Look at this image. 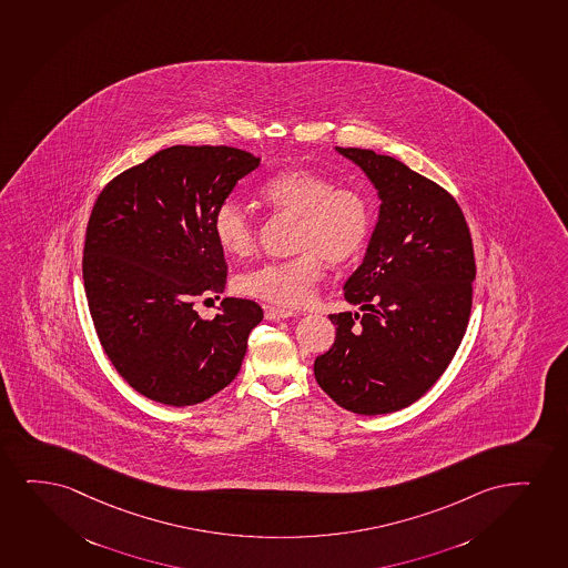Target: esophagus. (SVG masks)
<instances>
[{"label": "esophagus", "instance_id": "34e87169", "mask_svg": "<svg viewBox=\"0 0 568 568\" xmlns=\"http://www.w3.org/2000/svg\"><path fill=\"white\" fill-rule=\"evenodd\" d=\"M293 316H296V312H293V310L273 308V306L265 308V320H272V322H280V320H287V317Z\"/></svg>", "mask_w": 568, "mask_h": 568}]
</instances>
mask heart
Returning a JSON list of instances; mask_svg holds the SVG:
<instances>
[{
    "label": "heart",
    "instance_id": "b5f03b06",
    "mask_svg": "<svg viewBox=\"0 0 568 568\" xmlns=\"http://www.w3.org/2000/svg\"><path fill=\"white\" fill-rule=\"evenodd\" d=\"M265 206L298 220L295 258L264 262L243 273L239 288L265 303L296 308L308 303L324 273V260L348 264L368 243L372 206L366 194L337 186L316 171L288 170L267 179L260 189ZM214 235L223 251L248 256L256 225L236 200H223L214 214Z\"/></svg>",
    "mask_w": 568,
    "mask_h": 568
}]
</instances>
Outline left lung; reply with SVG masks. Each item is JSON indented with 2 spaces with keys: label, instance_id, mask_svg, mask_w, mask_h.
<instances>
[{
  "label": "left lung",
  "instance_id": "8db88e82",
  "mask_svg": "<svg viewBox=\"0 0 568 568\" xmlns=\"http://www.w3.org/2000/svg\"><path fill=\"white\" fill-rule=\"evenodd\" d=\"M376 186L379 217L366 256L332 314L335 343L314 376L351 413H395L442 377L470 317L476 262L465 214L439 184L390 155L335 148Z\"/></svg>",
  "mask_w": 568,
  "mask_h": 568
}]
</instances>
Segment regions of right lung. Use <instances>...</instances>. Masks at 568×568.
I'll use <instances>...</instances> for the list:
<instances>
[{
    "instance_id": "1",
    "label": "right lung",
    "mask_w": 568,
    "mask_h": 568,
    "mask_svg": "<svg viewBox=\"0 0 568 568\" xmlns=\"http://www.w3.org/2000/svg\"><path fill=\"white\" fill-rule=\"evenodd\" d=\"M260 158L231 146H171L105 184L90 214L82 280L98 339L121 377L155 403L189 406L227 387L264 312L223 298L214 214ZM220 298V296H217Z\"/></svg>"
}]
</instances>
